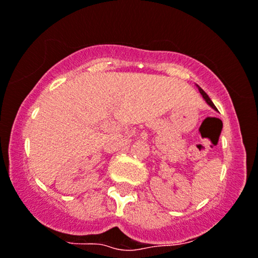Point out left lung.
Wrapping results in <instances>:
<instances>
[{
    "label": "left lung",
    "mask_w": 258,
    "mask_h": 258,
    "mask_svg": "<svg viewBox=\"0 0 258 258\" xmlns=\"http://www.w3.org/2000/svg\"><path fill=\"white\" fill-rule=\"evenodd\" d=\"M198 88H199V86H198ZM199 91H200V94H202V95H203V97H204V99H205V101H207V102H208V104H209V105H210V106L214 108V110H218V108H216V107H215V105H214V104H213V101H211V100H210V97H209V96H208V95H207V93H205V91H204V90H203V89H202V88H199Z\"/></svg>",
    "instance_id": "left-lung-1"
}]
</instances>
